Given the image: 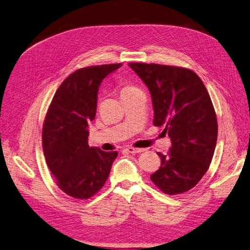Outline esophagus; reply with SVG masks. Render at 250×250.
<instances>
[{"mask_svg":"<svg viewBox=\"0 0 250 250\" xmlns=\"http://www.w3.org/2000/svg\"><path fill=\"white\" fill-rule=\"evenodd\" d=\"M126 151H128L129 153H140V152L145 151V149L144 148H136L132 146H128L126 147Z\"/></svg>","mask_w":250,"mask_h":250,"instance_id":"obj_1","label":"esophagus"}]
</instances>
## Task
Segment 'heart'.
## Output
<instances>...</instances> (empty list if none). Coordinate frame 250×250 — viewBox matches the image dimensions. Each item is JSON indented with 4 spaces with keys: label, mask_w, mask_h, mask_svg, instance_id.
<instances>
[{
    "label": "heart",
    "mask_w": 250,
    "mask_h": 250,
    "mask_svg": "<svg viewBox=\"0 0 250 250\" xmlns=\"http://www.w3.org/2000/svg\"><path fill=\"white\" fill-rule=\"evenodd\" d=\"M133 88H136V87L132 86V85H129V84H125V85L122 87V89H121V93H125V92L129 91V90H131V89H133Z\"/></svg>",
    "instance_id": "obj_1"
}]
</instances>
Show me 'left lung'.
Wrapping results in <instances>:
<instances>
[{"instance_id":"8db88e82","label":"left lung","mask_w":250,"mask_h":250,"mask_svg":"<svg viewBox=\"0 0 250 250\" xmlns=\"http://www.w3.org/2000/svg\"><path fill=\"white\" fill-rule=\"evenodd\" d=\"M152 98L154 126H165L171 140L161 166L150 175L161 191L174 195L190 190L208 170L218 138V121L205 85L184 67L129 63Z\"/></svg>"}]
</instances>
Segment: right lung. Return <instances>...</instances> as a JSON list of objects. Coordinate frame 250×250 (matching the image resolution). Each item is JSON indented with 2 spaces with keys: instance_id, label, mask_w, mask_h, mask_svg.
I'll list each match as a JSON object with an SVG mask.
<instances>
[{
  "instance_id": "1",
  "label": "right lung",
  "mask_w": 250,
  "mask_h": 250,
  "mask_svg": "<svg viewBox=\"0 0 250 250\" xmlns=\"http://www.w3.org/2000/svg\"><path fill=\"white\" fill-rule=\"evenodd\" d=\"M121 63L88 66L73 71L60 85L46 112L42 144L49 170L69 197L87 200L100 191L117 151L89 147L87 126L97 111L99 86Z\"/></svg>"
}]
</instances>
